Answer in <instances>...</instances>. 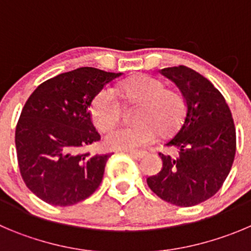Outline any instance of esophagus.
I'll use <instances>...</instances> for the list:
<instances>
[{
  "label": "esophagus",
  "instance_id": "34e87169",
  "mask_svg": "<svg viewBox=\"0 0 251 251\" xmlns=\"http://www.w3.org/2000/svg\"><path fill=\"white\" fill-rule=\"evenodd\" d=\"M128 154H130L131 157L136 158V160H140V158H142L145 156V152H128Z\"/></svg>",
  "mask_w": 251,
  "mask_h": 251
}]
</instances>
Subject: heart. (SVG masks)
<instances>
[{
	"mask_svg": "<svg viewBox=\"0 0 251 251\" xmlns=\"http://www.w3.org/2000/svg\"><path fill=\"white\" fill-rule=\"evenodd\" d=\"M119 93L128 101L142 102L137 125L112 128L105 136V145L111 150L135 152L157 139L158 131L170 135L181 126L186 115V101L182 94L166 89L165 83L150 75H139L118 85ZM91 118L101 130L112 127L121 118L120 99L111 86H104L91 101Z\"/></svg>",
	"mask_w": 251,
	"mask_h": 251,
	"instance_id": "b5f03b06",
	"label": "heart"
}]
</instances>
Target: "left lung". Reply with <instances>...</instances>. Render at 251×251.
<instances>
[{"label": "left lung", "mask_w": 251, "mask_h": 251, "mask_svg": "<svg viewBox=\"0 0 251 251\" xmlns=\"http://www.w3.org/2000/svg\"><path fill=\"white\" fill-rule=\"evenodd\" d=\"M160 73L181 90L186 115L166 142L178 154L160 153L162 170L149 177L147 184L161 200L192 207L214 196L228 177L235 157V126L221 91L200 73L184 65Z\"/></svg>", "instance_id": "left-lung-1"}]
</instances>
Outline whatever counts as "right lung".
<instances>
[{"instance_id": "1", "label": "right lung", "mask_w": 251, "mask_h": 251, "mask_svg": "<svg viewBox=\"0 0 251 251\" xmlns=\"http://www.w3.org/2000/svg\"><path fill=\"white\" fill-rule=\"evenodd\" d=\"M120 75L78 68L42 83L25 101L16 126L18 166L25 186L48 204H76L101 183L111 153L79 150L100 140L89 107L98 91Z\"/></svg>"}]
</instances>
